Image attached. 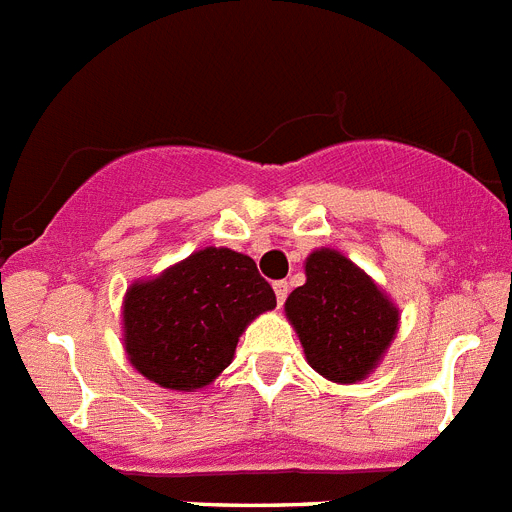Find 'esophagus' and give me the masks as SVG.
I'll list each match as a JSON object with an SVG mask.
<instances>
[{
    "mask_svg": "<svg viewBox=\"0 0 512 512\" xmlns=\"http://www.w3.org/2000/svg\"><path fill=\"white\" fill-rule=\"evenodd\" d=\"M274 295H277L279 305H284V300H287V295H289V284L287 282H274Z\"/></svg>",
    "mask_w": 512,
    "mask_h": 512,
    "instance_id": "obj_1",
    "label": "esophagus"
}]
</instances>
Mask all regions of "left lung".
<instances>
[{
    "instance_id": "8db88e82",
    "label": "left lung",
    "mask_w": 512,
    "mask_h": 512,
    "mask_svg": "<svg viewBox=\"0 0 512 512\" xmlns=\"http://www.w3.org/2000/svg\"><path fill=\"white\" fill-rule=\"evenodd\" d=\"M307 364L336 384L366 379L400 328V307L361 266L336 248L305 259V284L284 302Z\"/></svg>"
}]
</instances>
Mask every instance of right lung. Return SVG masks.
<instances>
[{
  "label": "right lung",
  "instance_id": "add662e5",
  "mask_svg": "<svg viewBox=\"0 0 512 512\" xmlns=\"http://www.w3.org/2000/svg\"><path fill=\"white\" fill-rule=\"evenodd\" d=\"M274 307V289L251 256L207 246L130 284L122 348L148 382L176 392L205 390L230 366L248 325Z\"/></svg>",
  "mask_w": 512,
  "mask_h": 512
}]
</instances>
